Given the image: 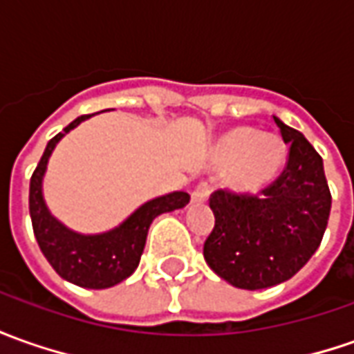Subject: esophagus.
Masks as SVG:
<instances>
[{"mask_svg": "<svg viewBox=\"0 0 354 354\" xmlns=\"http://www.w3.org/2000/svg\"><path fill=\"white\" fill-rule=\"evenodd\" d=\"M209 197V184H199V186L192 192V201L194 203H205Z\"/></svg>", "mask_w": 354, "mask_h": 354, "instance_id": "obj_1", "label": "esophagus"}]
</instances>
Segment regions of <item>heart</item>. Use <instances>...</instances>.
<instances>
[{"label":"heart","instance_id":"b5f03b06","mask_svg":"<svg viewBox=\"0 0 354 354\" xmlns=\"http://www.w3.org/2000/svg\"><path fill=\"white\" fill-rule=\"evenodd\" d=\"M285 160L281 139L271 133H256L240 127L225 136L215 147V162L218 167L232 165L230 186L238 189H256L268 184Z\"/></svg>","mask_w":354,"mask_h":354}]
</instances>
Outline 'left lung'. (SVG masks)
<instances>
[{
  "label": "left lung",
  "instance_id": "1",
  "mask_svg": "<svg viewBox=\"0 0 354 354\" xmlns=\"http://www.w3.org/2000/svg\"><path fill=\"white\" fill-rule=\"evenodd\" d=\"M273 120L288 145L277 180L254 196L217 189L209 199L215 227L203 258L218 277L246 290L297 275L318 250L331 211L322 157L300 131Z\"/></svg>",
  "mask_w": 354,
  "mask_h": 354
}]
</instances>
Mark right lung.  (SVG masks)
<instances>
[{
	"label": "right lung",
	"instance_id": "obj_1",
	"mask_svg": "<svg viewBox=\"0 0 354 354\" xmlns=\"http://www.w3.org/2000/svg\"><path fill=\"white\" fill-rule=\"evenodd\" d=\"M86 118H91V114L73 120L62 133L48 141L44 155L30 178L28 209L36 242L59 277L77 287L110 288L122 283L137 269L153 218L168 211L186 207L189 203V194L172 192L155 197L133 211L120 227L102 234H79L62 225L46 207L42 178L57 141L81 122H85Z\"/></svg>",
	"mask_w": 354,
	"mask_h": 354
}]
</instances>
